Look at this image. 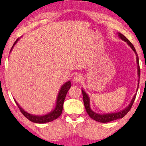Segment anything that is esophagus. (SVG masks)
Masks as SVG:
<instances>
[{
	"label": "esophagus",
	"instance_id": "34e87169",
	"mask_svg": "<svg viewBox=\"0 0 146 146\" xmlns=\"http://www.w3.org/2000/svg\"><path fill=\"white\" fill-rule=\"evenodd\" d=\"M83 80V78L82 75H80V74H77L74 76V77L73 78V81L74 82H82Z\"/></svg>",
	"mask_w": 146,
	"mask_h": 146
}]
</instances>
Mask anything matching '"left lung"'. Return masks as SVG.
I'll list each match as a JSON object with an SVG mask.
<instances>
[{
	"mask_svg": "<svg viewBox=\"0 0 146 146\" xmlns=\"http://www.w3.org/2000/svg\"><path fill=\"white\" fill-rule=\"evenodd\" d=\"M119 36L121 38V39L123 40L124 41L127 42V44L131 46V48H132L133 50L135 52V53L137 56V64H138V77L140 78V65H139V60H138V54L136 52V50L134 47L133 44L131 43V42L127 38H126L123 34L119 33ZM139 82V80H138ZM139 85V83H138ZM82 94H83V103H84V106L85 107L86 111H87V114H89V116L93 120L97 121H99V122H102V123H107V122H109V121H113L117 120V119H120V118H122L123 117L125 116V115L127 114L129 111H130L131 107L133 106V104L134 103V101L136 98V96L137 94H135L134 96L133 100H131V104L129 105V106L127 107V108L125 109L123 111H121L120 112H118V113H112V114H98L94 112H93L91 109L90 107V100L87 94H86L85 92L84 91V90L82 89Z\"/></svg>",
	"mask_w": 146,
	"mask_h": 146,
	"instance_id": "left-lung-1",
	"label": "left lung"
}]
</instances>
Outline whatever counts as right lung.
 <instances>
[{"label": "right lung", "instance_id": "add662e5", "mask_svg": "<svg viewBox=\"0 0 146 146\" xmlns=\"http://www.w3.org/2000/svg\"><path fill=\"white\" fill-rule=\"evenodd\" d=\"M19 39L18 38V39L15 40V42H14L13 45L12 46V47H11L10 52L11 51V50H12L14 45L17 43V40H19ZM70 87H71V83L70 81H68V82L64 83V84L63 85V87H61L60 91L59 92L58 96H57L56 106L55 107L54 110L52 112H51L50 113L46 114V115H44V116H33L29 113H26V111H24V110L21 108L20 106H19L15 100V102L17 104V105L19 109L21 111V113H22V114L30 121H32V122L38 123H44L50 122V121H52L54 120H56V119L59 118V117L61 116V114L62 113V111H63V106L64 99H65L66 93L68 92Z\"/></svg>", "mask_w": 146, "mask_h": 146}]
</instances>
